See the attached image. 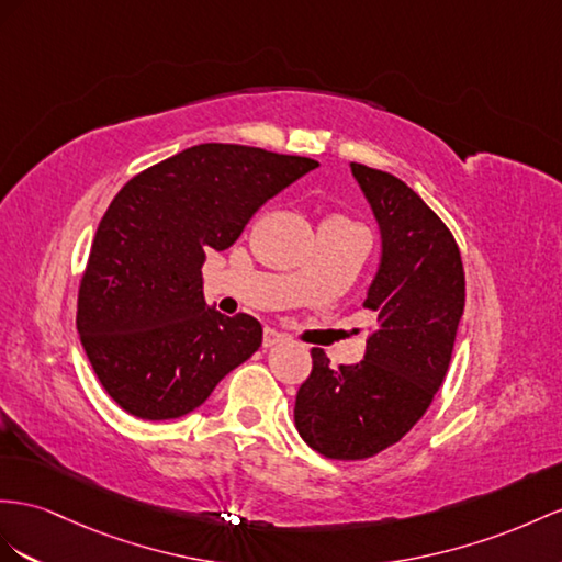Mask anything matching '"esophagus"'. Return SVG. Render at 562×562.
<instances>
[{
	"label": "esophagus",
	"mask_w": 562,
	"mask_h": 562,
	"mask_svg": "<svg viewBox=\"0 0 562 562\" xmlns=\"http://www.w3.org/2000/svg\"><path fill=\"white\" fill-rule=\"evenodd\" d=\"M284 339V335L282 333H278V329H272V327H268L266 333H263V347L266 349H270V347H276V344H280Z\"/></svg>",
	"instance_id": "esophagus-1"
}]
</instances>
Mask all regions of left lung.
Here are the masks:
<instances>
[{
  "mask_svg": "<svg viewBox=\"0 0 562 562\" xmlns=\"http://www.w3.org/2000/svg\"><path fill=\"white\" fill-rule=\"evenodd\" d=\"M382 235V258L363 308L375 311L366 358L329 368L313 349L294 423L311 449L363 460L404 439L429 408L451 363L465 272L451 229L390 172L351 164Z\"/></svg>",
  "mask_w": 562,
  "mask_h": 562,
  "instance_id": "1",
  "label": "left lung"
}]
</instances>
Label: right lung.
Here are the masks:
<instances>
[{
	"mask_svg": "<svg viewBox=\"0 0 562 562\" xmlns=\"http://www.w3.org/2000/svg\"><path fill=\"white\" fill-rule=\"evenodd\" d=\"M315 166L209 142L137 172L113 196L82 272L76 325L99 382L125 413L180 418L258 351L261 323L209 308L201 266Z\"/></svg>",
	"mask_w": 562,
	"mask_h": 562,
	"instance_id": "right-lung-1",
	"label": "right lung"
}]
</instances>
